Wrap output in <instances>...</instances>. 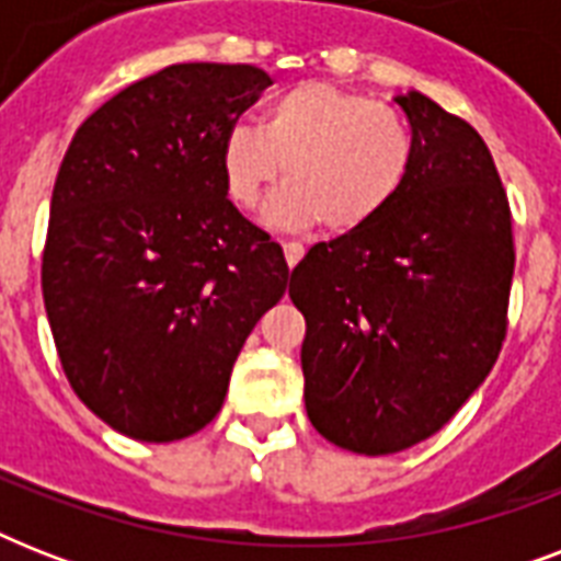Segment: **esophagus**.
I'll return each instance as SVG.
<instances>
[{"label":"esophagus","mask_w":561,"mask_h":561,"mask_svg":"<svg viewBox=\"0 0 561 561\" xmlns=\"http://www.w3.org/2000/svg\"><path fill=\"white\" fill-rule=\"evenodd\" d=\"M282 253H285V262H288V267H297L299 259L306 255V247L299 244V241H282Z\"/></svg>","instance_id":"34e87169"}]
</instances>
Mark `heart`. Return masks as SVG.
<instances>
[{
	"mask_svg": "<svg viewBox=\"0 0 561 561\" xmlns=\"http://www.w3.org/2000/svg\"><path fill=\"white\" fill-rule=\"evenodd\" d=\"M416 130L401 110L337 83L306 81L267 101L262 125L238 122L220 145V174L238 209L267 203L273 227L346 236L369 227L408 188L416 169Z\"/></svg>",
	"mask_w": 561,
	"mask_h": 561,
	"instance_id": "heart-1",
	"label": "heart"
}]
</instances>
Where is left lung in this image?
<instances>
[{
    "instance_id": "8db88e82",
    "label": "left lung",
    "mask_w": 561,
    "mask_h": 561,
    "mask_svg": "<svg viewBox=\"0 0 561 561\" xmlns=\"http://www.w3.org/2000/svg\"><path fill=\"white\" fill-rule=\"evenodd\" d=\"M416 169L369 227L320 241L290 273L306 317L311 425L355 454L434 436L495 367L515 271L513 211L486 142L422 92L396 99Z\"/></svg>"
}]
</instances>
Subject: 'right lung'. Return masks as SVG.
Here are the masks:
<instances>
[{
  "label": "right lung",
  "mask_w": 561,
  "mask_h": 561,
  "mask_svg": "<svg viewBox=\"0 0 561 561\" xmlns=\"http://www.w3.org/2000/svg\"><path fill=\"white\" fill-rule=\"evenodd\" d=\"M271 78L174 64L101 104L69 142L43 299L78 399L118 434L174 443L218 416L247 334L288 290L282 247L232 206L220 145Z\"/></svg>",
  "instance_id": "obj_1"
}]
</instances>
